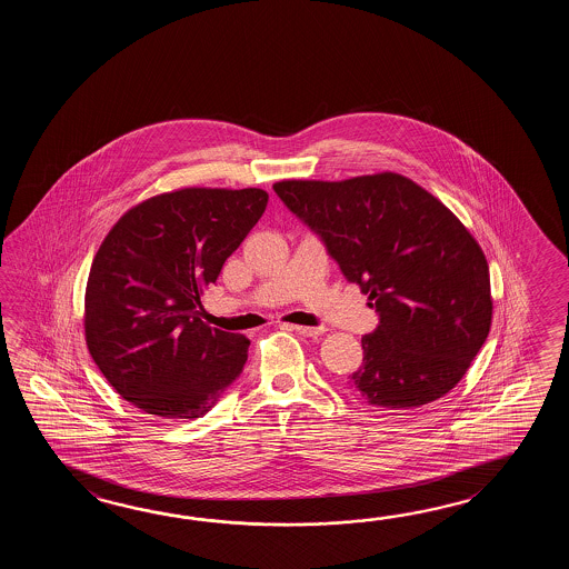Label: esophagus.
<instances>
[{"instance_id": "34e87169", "label": "esophagus", "mask_w": 569, "mask_h": 569, "mask_svg": "<svg viewBox=\"0 0 569 569\" xmlns=\"http://www.w3.org/2000/svg\"><path fill=\"white\" fill-rule=\"evenodd\" d=\"M292 329V331H297V333H301L305 338H317V336H321L323 333V329L321 327H307V326H287Z\"/></svg>"}]
</instances>
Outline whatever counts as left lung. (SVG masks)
I'll return each mask as SVG.
<instances>
[{
	"label": "left lung",
	"instance_id": "left-lung-1",
	"mask_svg": "<svg viewBox=\"0 0 569 569\" xmlns=\"http://www.w3.org/2000/svg\"><path fill=\"white\" fill-rule=\"evenodd\" d=\"M274 193L360 284L378 327L348 380L378 409H412L460 382L492 323L482 248L448 207L397 172L280 181Z\"/></svg>",
	"mask_w": 569,
	"mask_h": 569
}]
</instances>
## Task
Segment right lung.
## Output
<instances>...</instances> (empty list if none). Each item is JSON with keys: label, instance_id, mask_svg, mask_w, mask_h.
Segmentation results:
<instances>
[{"label": "right lung", "instance_id": "add662e5", "mask_svg": "<svg viewBox=\"0 0 569 569\" xmlns=\"http://www.w3.org/2000/svg\"><path fill=\"white\" fill-rule=\"evenodd\" d=\"M262 189H179L132 207L99 246L86 290L89 353L121 399L199 419L242 375L250 339L209 327L201 292L262 218Z\"/></svg>", "mask_w": 569, "mask_h": 569}]
</instances>
